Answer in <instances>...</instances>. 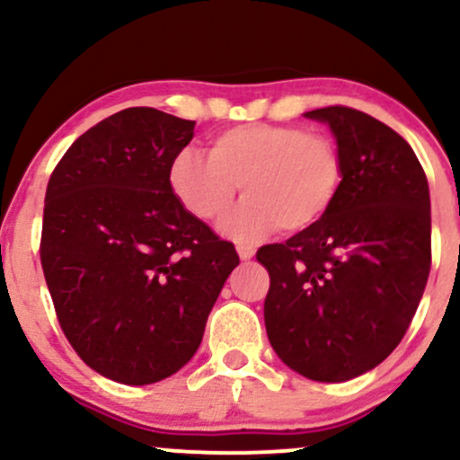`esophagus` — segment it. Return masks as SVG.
Listing matches in <instances>:
<instances>
[{
	"label": "esophagus",
	"instance_id": "obj_1",
	"mask_svg": "<svg viewBox=\"0 0 460 460\" xmlns=\"http://www.w3.org/2000/svg\"><path fill=\"white\" fill-rule=\"evenodd\" d=\"M237 255H240L242 261H251L252 257H255V248L240 244V246H237Z\"/></svg>",
	"mask_w": 460,
	"mask_h": 460
}]
</instances>
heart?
<instances>
[{"label":"heart","mask_w":460,"mask_h":460,"mask_svg":"<svg viewBox=\"0 0 460 460\" xmlns=\"http://www.w3.org/2000/svg\"><path fill=\"white\" fill-rule=\"evenodd\" d=\"M344 162L331 138L296 125H235L209 142V155L181 149L168 164V188L190 216L237 242H255L281 226L288 234L324 218L341 186Z\"/></svg>","instance_id":"heart-1"}]
</instances>
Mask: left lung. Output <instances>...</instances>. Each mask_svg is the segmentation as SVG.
I'll use <instances>...</instances> for the list:
<instances>
[{
    "mask_svg": "<svg viewBox=\"0 0 460 460\" xmlns=\"http://www.w3.org/2000/svg\"><path fill=\"white\" fill-rule=\"evenodd\" d=\"M344 162L324 218L257 251L270 274L268 340L294 372L344 383L383 363L413 320L430 272V192L402 136L358 110L305 112Z\"/></svg>",
    "mask_w": 460,
    "mask_h": 460,
    "instance_id": "1",
    "label": "left lung"
}]
</instances>
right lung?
Here are the masks:
<instances>
[{"label":"right lung","instance_id":"add662e5","mask_svg":"<svg viewBox=\"0 0 460 460\" xmlns=\"http://www.w3.org/2000/svg\"><path fill=\"white\" fill-rule=\"evenodd\" d=\"M194 120L120 110L68 146L45 194L40 263L66 340L123 385L179 372L203 340L231 270V242L190 216L168 164Z\"/></svg>","mask_w":460,"mask_h":460}]
</instances>
